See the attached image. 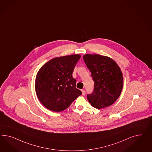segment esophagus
<instances>
[{"label":"esophagus","instance_id":"esophagus-1","mask_svg":"<svg viewBox=\"0 0 152 152\" xmlns=\"http://www.w3.org/2000/svg\"><path fill=\"white\" fill-rule=\"evenodd\" d=\"M82 95H86V91H85V90H84V89L82 90Z\"/></svg>","mask_w":152,"mask_h":152}]
</instances>
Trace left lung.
<instances>
[{
    "label": "left lung",
    "instance_id": "left-lung-1",
    "mask_svg": "<svg viewBox=\"0 0 152 152\" xmlns=\"http://www.w3.org/2000/svg\"><path fill=\"white\" fill-rule=\"evenodd\" d=\"M83 59L94 82L93 91L87 95L88 101L98 109L112 105L120 96L123 88L120 67L112 59L101 55H84Z\"/></svg>",
    "mask_w": 152,
    "mask_h": 152
}]
</instances>
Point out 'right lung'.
<instances>
[{"instance_id":"add662e5","label":"right lung","mask_w":152,"mask_h":152,"mask_svg":"<svg viewBox=\"0 0 152 152\" xmlns=\"http://www.w3.org/2000/svg\"><path fill=\"white\" fill-rule=\"evenodd\" d=\"M80 55L52 59L41 68L36 76L35 90L40 102L47 109L61 112L68 108L82 91L73 78L74 67Z\"/></svg>"}]
</instances>
